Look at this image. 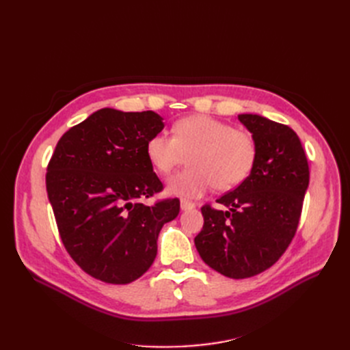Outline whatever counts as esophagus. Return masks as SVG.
I'll use <instances>...</instances> for the list:
<instances>
[{
    "instance_id": "1",
    "label": "esophagus",
    "mask_w": 350,
    "mask_h": 350,
    "mask_svg": "<svg viewBox=\"0 0 350 350\" xmlns=\"http://www.w3.org/2000/svg\"><path fill=\"white\" fill-rule=\"evenodd\" d=\"M196 207V204L193 203V201H188V200H181V210H184V211H187V210H191V208H194Z\"/></svg>"
}]
</instances>
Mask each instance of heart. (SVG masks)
I'll return each instance as SVG.
<instances>
[{
	"mask_svg": "<svg viewBox=\"0 0 350 350\" xmlns=\"http://www.w3.org/2000/svg\"><path fill=\"white\" fill-rule=\"evenodd\" d=\"M252 134L206 115H191L174 124V137L152 135L146 154L154 171L167 175L189 157L193 167L167 181V193L197 198L216 185L220 191L238 187L250 176L257 161Z\"/></svg>",
	"mask_w": 350,
	"mask_h": 350,
	"instance_id": "heart-1",
	"label": "heart"
}]
</instances>
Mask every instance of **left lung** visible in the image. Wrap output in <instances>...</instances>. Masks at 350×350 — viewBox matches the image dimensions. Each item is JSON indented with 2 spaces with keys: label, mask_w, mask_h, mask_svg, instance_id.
Masks as SVG:
<instances>
[{
  "label": "left lung",
  "mask_w": 350,
  "mask_h": 350,
  "mask_svg": "<svg viewBox=\"0 0 350 350\" xmlns=\"http://www.w3.org/2000/svg\"><path fill=\"white\" fill-rule=\"evenodd\" d=\"M238 120L257 142L256 165L245 181L217 200L229 210L201 207L204 225L194 243L207 266L230 279H247L270 269L289 247L310 167L291 126L254 113Z\"/></svg>",
  "instance_id": "obj_1"
}]
</instances>
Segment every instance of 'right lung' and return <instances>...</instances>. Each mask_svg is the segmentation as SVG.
I'll use <instances>...</instances> for the list:
<instances>
[{"instance_id": "obj_1", "label": "right lung", "mask_w": 350, "mask_h": 350, "mask_svg": "<svg viewBox=\"0 0 350 350\" xmlns=\"http://www.w3.org/2000/svg\"><path fill=\"white\" fill-rule=\"evenodd\" d=\"M153 111L103 108L61 137L48 163L46 191L62 243L92 278L126 284L149 270L157 237L179 200L140 203L162 191L146 143L165 124Z\"/></svg>"}]
</instances>
